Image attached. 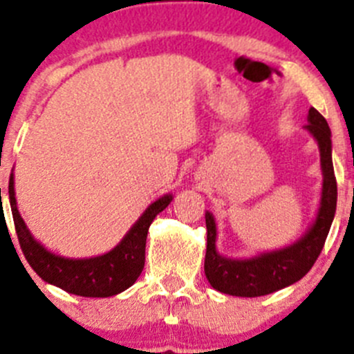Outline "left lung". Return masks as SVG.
I'll return each mask as SVG.
<instances>
[{
    "label": "left lung",
    "instance_id": "obj_1",
    "mask_svg": "<svg viewBox=\"0 0 354 354\" xmlns=\"http://www.w3.org/2000/svg\"><path fill=\"white\" fill-rule=\"evenodd\" d=\"M308 133L318 143L320 166L324 174L322 197L317 216L299 240L277 250L252 257H226L216 250L218 228L212 212H205L207 247L204 272L212 289L239 297H259L299 282L311 270L324 249L337 205V183L332 164V133L324 115L311 107L308 112Z\"/></svg>",
    "mask_w": 354,
    "mask_h": 354
}]
</instances>
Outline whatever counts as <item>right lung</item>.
<instances>
[{
  "label": "right lung",
  "mask_w": 354,
  "mask_h": 354,
  "mask_svg": "<svg viewBox=\"0 0 354 354\" xmlns=\"http://www.w3.org/2000/svg\"><path fill=\"white\" fill-rule=\"evenodd\" d=\"M13 223L19 243L30 268L51 286L82 297H111L129 289L145 266V243L150 225L173 201L166 194L143 211L121 242L109 252L93 257H65L37 242L17 209L13 173L8 183Z\"/></svg>",
  "instance_id": "1"
}]
</instances>
